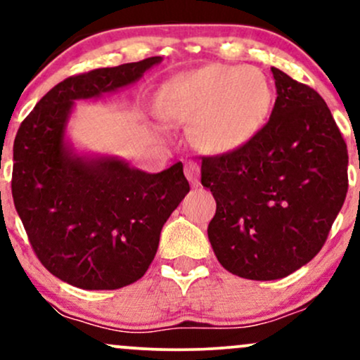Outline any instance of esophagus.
I'll use <instances>...</instances> for the list:
<instances>
[{"mask_svg":"<svg viewBox=\"0 0 360 360\" xmlns=\"http://www.w3.org/2000/svg\"><path fill=\"white\" fill-rule=\"evenodd\" d=\"M184 174L189 179V183L193 186L200 184V166H198L194 160H188L184 166Z\"/></svg>","mask_w":360,"mask_h":360,"instance_id":"obj_1","label":"esophagus"}]
</instances>
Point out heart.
Wrapping results in <instances>:
<instances>
[{
  "instance_id": "1",
  "label": "heart",
  "mask_w": 360,
  "mask_h": 360,
  "mask_svg": "<svg viewBox=\"0 0 360 360\" xmlns=\"http://www.w3.org/2000/svg\"><path fill=\"white\" fill-rule=\"evenodd\" d=\"M159 105L167 120L193 125L198 148L225 155L257 139L274 108V91L257 68L214 62L169 79Z\"/></svg>"
}]
</instances>
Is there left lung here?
Masks as SVG:
<instances>
[{
	"mask_svg": "<svg viewBox=\"0 0 360 360\" xmlns=\"http://www.w3.org/2000/svg\"><path fill=\"white\" fill-rule=\"evenodd\" d=\"M271 71L278 98L257 139L201 160V184L217 201L208 225L214 255L254 281L286 278L315 257L349 189L347 143L323 98Z\"/></svg>",
	"mask_w": 360,
	"mask_h": 360,
	"instance_id": "obj_1",
	"label": "left lung"
}]
</instances>
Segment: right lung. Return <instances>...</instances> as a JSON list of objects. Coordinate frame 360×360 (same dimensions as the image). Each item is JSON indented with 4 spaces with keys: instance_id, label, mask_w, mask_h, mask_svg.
<instances>
[{
    "instance_id": "1",
    "label": "right lung",
    "mask_w": 360,
    "mask_h": 360,
    "mask_svg": "<svg viewBox=\"0 0 360 360\" xmlns=\"http://www.w3.org/2000/svg\"><path fill=\"white\" fill-rule=\"evenodd\" d=\"M162 57L77 74L37 103L13 143L11 194L35 255L81 289H118L146 274L160 230L189 193L183 164L148 174L117 157L77 155L65 143L74 101L143 76Z\"/></svg>"
}]
</instances>
